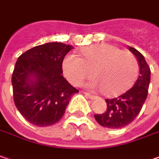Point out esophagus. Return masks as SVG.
Instances as JSON below:
<instances>
[{"mask_svg": "<svg viewBox=\"0 0 159 159\" xmlns=\"http://www.w3.org/2000/svg\"><path fill=\"white\" fill-rule=\"evenodd\" d=\"M84 94L86 95L89 99H91V100H95V99L97 98V96H95V95H92V94H90V93H85Z\"/></svg>", "mask_w": 159, "mask_h": 159, "instance_id": "esophagus-1", "label": "esophagus"}]
</instances>
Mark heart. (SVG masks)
<instances>
[{
    "instance_id": "b5f03b06",
    "label": "heart",
    "mask_w": 159,
    "mask_h": 159,
    "mask_svg": "<svg viewBox=\"0 0 159 159\" xmlns=\"http://www.w3.org/2000/svg\"><path fill=\"white\" fill-rule=\"evenodd\" d=\"M82 54L83 58L70 53L62 63L65 76L74 85H79L93 75L95 79L87 84V88L102 90L106 96H116L132 86L138 75L136 58L114 45H91L82 49Z\"/></svg>"
}]
</instances>
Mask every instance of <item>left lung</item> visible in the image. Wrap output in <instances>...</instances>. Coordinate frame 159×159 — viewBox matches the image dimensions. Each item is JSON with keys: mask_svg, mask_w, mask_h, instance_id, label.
Instances as JSON below:
<instances>
[{"mask_svg": "<svg viewBox=\"0 0 159 159\" xmlns=\"http://www.w3.org/2000/svg\"><path fill=\"white\" fill-rule=\"evenodd\" d=\"M137 59L140 75L134 85L117 98L107 99V110L94 115L96 121L103 127L118 129L125 127L139 115L148 95L150 82V68L143 55L133 47L128 48Z\"/></svg>", "mask_w": 159, "mask_h": 159, "instance_id": "8db88e82", "label": "left lung"}]
</instances>
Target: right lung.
Returning a JSON list of instances; mask_svg holds the SVG:
<instances>
[{"instance_id":"obj_1","label":"right lung","mask_w":159,"mask_h":159,"mask_svg":"<svg viewBox=\"0 0 159 159\" xmlns=\"http://www.w3.org/2000/svg\"><path fill=\"white\" fill-rule=\"evenodd\" d=\"M72 45L48 43L24 52L12 74L14 102L33 125L44 127L59 122L74 94L79 93L62 75V62Z\"/></svg>"}]
</instances>
